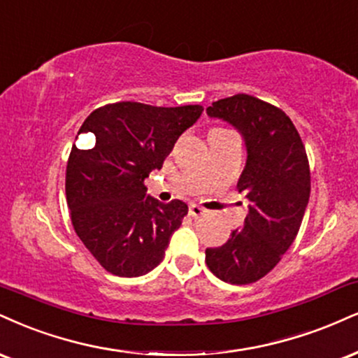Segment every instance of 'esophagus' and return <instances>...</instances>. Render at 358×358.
Here are the masks:
<instances>
[{"mask_svg":"<svg viewBox=\"0 0 358 358\" xmlns=\"http://www.w3.org/2000/svg\"><path fill=\"white\" fill-rule=\"evenodd\" d=\"M188 213H190L192 217H200V215L205 213V210L201 208L200 205H190V210H188Z\"/></svg>","mask_w":358,"mask_h":358,"instance_id":"obj_1","label":"esophagus"}]
</instances>
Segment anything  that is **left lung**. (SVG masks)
<instances>
[{
    "label": "left lung",
    "instance_id": "left-lung-1",
    "mask_svg": "<svg viewBox=\"0 0 358 358\" xmlns=\"http://www.w3.org/2000/svg\"><path fill=\"white\" fill-rule=\"evenodd\" d=\"M206 113L245 138L248 158L236 188L250 212L227 243L206 248L205 262L223 282L248 285L275 268L296 238L310 196L308 157L295 124L272 103L238 93L213 101Z\"/></svg>",
    "mask_w": 358,
    "mask_h": 358
}]
</instances>
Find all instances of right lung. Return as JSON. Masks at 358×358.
Returning a JSON list of instances; mask_svg holds the SVG:
<instances>
[{
	"label": "right lung",
	"mask_w": 358,
	"mask_h": 358,
	"mask_svg": "<svg viewBox=\"0 0 358 358\" xmlns=\"http://www.w3.org/2000/svg\"><path fill=\"white\" fill-rule=\"evenodd\" d=\"M203 106L175 108L136 101L100 106L81 124L93 140L71 146L66 203L76 235L106 272L140 277L157 266L188 206L146 196L145 178L160 170L178 136L200 118Z\"/></svg>",
	"instance_id": "right-lung-1"
}]
</instances>
